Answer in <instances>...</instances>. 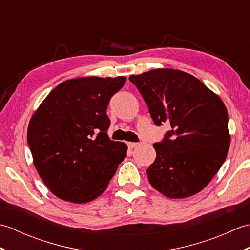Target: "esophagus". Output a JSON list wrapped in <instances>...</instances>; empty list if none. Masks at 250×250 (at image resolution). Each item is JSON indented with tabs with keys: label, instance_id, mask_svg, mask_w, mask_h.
Instances as JSON below:
<instances>
[{
	"label": "esophagus",
	"instance_id": "34e87169",
	"mask_svg": "<svg viewBox=\"0 0 250 250\" xmlns=\"http://www.w3.org/2000/svg\"><path fill=\"white\" fill-rule=\"evenodd\" d=\"M128 146L130 148H135V147L139 146V143H128Z\"/></svg>",
	"mask_w": 250,
	"mask_h": 250
}]
</instances>
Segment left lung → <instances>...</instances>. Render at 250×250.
Segmentation results:
<instances>
[{
    "label": "left lung",
    "instance_id": "8db88e82",
    "mask_svg": "<svg viewBox=\"0 0 250 250\" xmlns=\"http://www.w3.org/2000/svg\"><path fill=\"white\" fill-rule=\"evenodd\" d=\"M129 79L155 125H171L164 139L153 144L157 157L147 168L150 185L171 199L200 192L219 171L230 147L224 102L198 78L173 68H157Z\"/></svg>",
    "mask_w": 250,
    "mask_h": 250
}]
</instances>
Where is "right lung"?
<instances>
[{"label":"right lung","instance_id":"1","mask_svg":"<svg viewBox=\"0 0 250 250\" xmlns=\"http://www.w3.org/2000/svg\"><path fill=\"white\" fill-rule=\"evenodd\" d=\"M126 78L68 79L47 95L30 120L28 144L42 180L58 198L87 203L107 188L126 157L107 135L106 109Z\"/></svg>","mask_w":250,"mask_h":250}]
</instances>
